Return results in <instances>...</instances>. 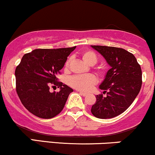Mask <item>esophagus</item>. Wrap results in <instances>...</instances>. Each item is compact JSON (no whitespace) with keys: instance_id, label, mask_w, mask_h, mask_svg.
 Here are the masks:
<instances>
[{"instance_id":"obj_1","label":"esophagus","mask_w":155,"mask_h":155,"mask_svg":"<svg viewBox=\"0 0 155 155\" xmlns=\"http://www.w3.org/2000/svg\"><path fill=\"white\" fill-rule=\"evenodd\" d=\"M79 94L80 95H81L82 96H86L87 94L85 93V92H79Z\"/></svg>"}]
</instances>
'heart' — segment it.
I'll use <instances>...</instances> for the list:
<instances>
[{"label": "heart", "mask_w": 155, "mask_h": 155, "mask_svg": "<svg viewBox=\"0 0 155 155\" xmlns=\"http://www.w3.org/2000/svg\"><path fill=\"white\" fill-rule=\"evenodd\" d=\"M81 57L84 61L86 62L89 65H93L97 63V57L94 51L91 50H85L81 52ZM70 59H68L64 65V69L67 71L68 69ZM97 74L102 75V71L97 70ZM97 82L95 76L92 74L86 75H74L71 76L67 79L68 84L72 88L81 92H87L93 87L94 85Z\"/></svg>", "instance_id": "1"}]
</instances>
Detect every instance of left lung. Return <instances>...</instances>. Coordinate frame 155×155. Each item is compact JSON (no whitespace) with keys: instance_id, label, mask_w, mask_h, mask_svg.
<instances>
[{"instance_id":"left-lung-1","label":"left lung","mask_w":155,"mask_h":155,"mask_svg":"<svg viewBox=\"0 0 155 155\" xmlns=\"http://www.w3.org/2000/svg\"><path fill=\"white\" fill-rule=\"evenodd\" d=\"M92 47L104 57L111 68L100 85L104 92L96 95L97 101L92 106L91 112L99 119L113 118L126 111L139 93L142 85L141 68L134 55L122 48Z\"/></svg>"}]
</instances>
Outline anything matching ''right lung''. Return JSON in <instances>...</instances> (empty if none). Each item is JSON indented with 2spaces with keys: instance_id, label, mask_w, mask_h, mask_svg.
Wrapping results in <instances>:
<instances>
[{
  "instance_id": "1",
  "label": "right lung",
  "mask_w": 155,
  "mask_h": 155,
  "mask_svg": "<svg viewBox=\"0 0 155 155\" xmlns=\"http://www.w3.org/2000/svg\"><path fill=\"white\" fill-rule=\"evenodd\" d=\"M75 48L35 49L25 54L16 68V91L23 106L35 116L51 119L63 109L73 90L57 76ZM51 86L60 87V92L50 93Z\"/></svg>"
}]
</instances>
